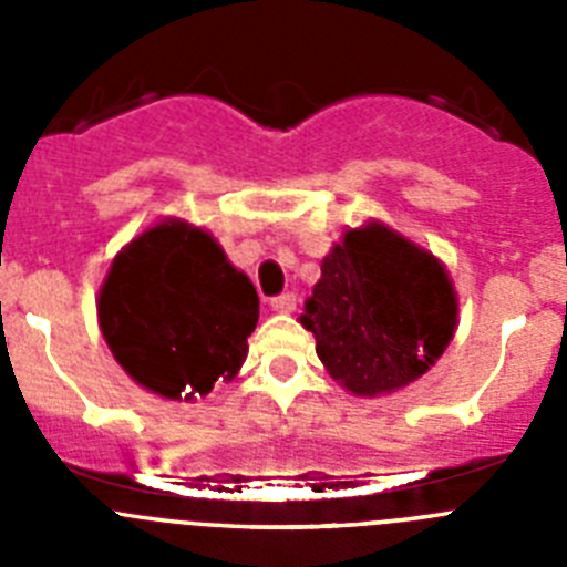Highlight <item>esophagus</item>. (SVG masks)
I'll return each instance as SVG.
<instances>
[{
	"instance_id": "1",
	"label": "esophagus",
	"mask_w": 567,
	"mask_h": 567,
	"mask_svg": "<svg viewBox=\"0 0 567 567\" xmlns=\"http://www.w3.org/2000/svg\"><path fill=\"white\" fill-rule=\"evenodd\" d=\"M295 307H298V298L292 292H284L278 298H272V312L278 315H292Z\"/></svg>"
}]
</instances>
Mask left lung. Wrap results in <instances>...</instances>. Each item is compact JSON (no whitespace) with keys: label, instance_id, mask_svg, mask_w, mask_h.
<instances>
[{"label":"left lung","instance_id":"1","mask_svg":"<svg viewBox=\"0 0 567 567\" xmlns=\"http://www.w3.org/2000/svg\"><path fill=\"white\" fill-rule=\"evenodd\" d=\"M457 315L443 260L383 221H365L329 249L300 323L346 392L380 398L437 363Z\"/></svg>","mask_w":567,"mask_h":567}]
</instances>
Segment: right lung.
Segmentation results:
<instances>
[{
    "instance_id": "1",
    "label": "right lung",
    "mask_w": 567,
    "mask_h": 567,
    "mask_svg": "<svg viewBox=\"0 0 567 567\" xmlns=\"http://www.w3.org/2000/svg\"><path fill=\"white\" fill-rule=\"evenodd\" d=\"M96 309L124 372L158 398L189 403L240 372L258 292L207 229L164 218L115 255Z\"/></svg>"
}]
</instances>
